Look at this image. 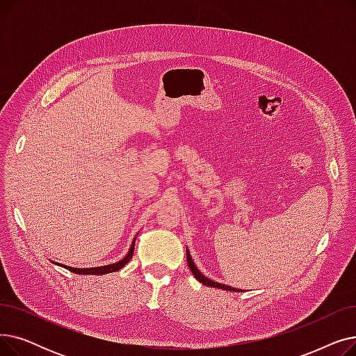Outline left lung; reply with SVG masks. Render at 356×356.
Wrapping results in <instances>:
<instances>
[{
	"label": "left lung",
	"instance_id": "8db88e82",
	"mask_svg": "<svg viewBox=\"0 0 356 356\" xmlns=\"http://www.w3.org/2000/svg\"><path fill=\"white\" fill-rule=\"evenodd\" d=\"M186 257H188V264H189V268L192 271V274L196 277V280L199 283L208 286V287H213V289H222V290H228V291H244V290H239V289H235V287H231V286H225V284H220V283H216L213 282V280L204 277L199 270L197 267L195 266V263L192 261V257L189 254V251H186Z\"/></svg>",
	"mask_w": 356,
	"mask_h": 356
}]
</instances>
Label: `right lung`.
Here are the masks:
<instances>
[{
    "instance_id": "obj_1",
    "label": "right lung",
    "mask_w": 356,
    "mask_h": 356,
    "mask_svg": "<svg viewBox=\"0 0 356 356\" xmlns=\"http://www.w3.org/2000/svg\"><path fill=\"white\" fill-rule=\"evenodd\" d=\"M134 244H136V239L133 241V244H131V247H129V251H128V254L121 259V261H118V263H115V264H109V266H102V267H92V268H74V267H67V266H62V264H59V263H53L54 264H58V266H62V267H65L66 270H69V271H72V273H74V274H90V275H102V274H108V273H114V271H118V270H121L125 264H128V261L133 258V254H134Z\"/></svg>"
}]
</instances>
